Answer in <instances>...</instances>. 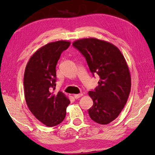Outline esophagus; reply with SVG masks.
I'll list each match as a JSON object with an SVG mask.
<instances>
[{"label":"esophagus","instance_id":"1","mask_svg":"<svg viewBox=\"0 0 155 155\" xmlns=\"http://www.w3.org/2000/svg\"><path fill=\"white\" fill-rule=\"evenodd\" d=\"M83 96V94H74V98H76V99H78V98H81V96Z\"/></svg>","mask_w":155,"mask_h":155}]
</instances>
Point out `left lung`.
I'll list each match as a JSON object with an SVG mask.
<instances>
[{
    "instance_id": "obj_1",
    "label": "left lung",
    "mask_w": 155,
    "mask_h": 155,
    "mask_svg": "<svg viewBox=\"0 0 155 155\" xmlns=\"http://www.w3.org/2000/svg\"><path fill=\"white\" fill-rule=\"evenodd\" d=\"M72 45L85 57L93 76L100 77L98 87L88 92L94 103L88 110L90 117L98 124H109L122 111L130 91L127 61L120 50L106 41L84 38Z\"/></svg>"
}]
</instances>
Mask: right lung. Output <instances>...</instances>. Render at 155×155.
<instances>
[{"mask_svg":"<svg viewBox=\"0 0 155 155\" xmlns=\"http://www.w3.org/2000/svg\"><path fill=\"white\" fill-rule=\"evenodd\" d=\"M70 45V41L63 40L47 44L31 57L25 68L26 103L34 116L49 127L58 125L64 120L70 103L61 91H53L57 61Z\"/></svg>","mask_w":155,"mask_h":155,"instance_id":"obj_1","label":"right lung"}]
</instances>
